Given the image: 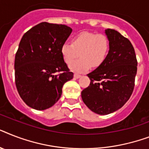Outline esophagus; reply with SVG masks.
<instances>
[{"label":"esophagus","instance_id":"obj_1","mask_svg":"<svg viewBox=\"0 0 149 149\" xmlns=\"http://www.w3.org/2000/svg\"><path fill=\"white\" fill-rule=\"evenodd\" d=\"M81 77V75H79V74H78V73H75L74 74V77L76 79H78V78H79V77Z\"/></svg>","mask_w":149,"mask_h":149}]
</instances>
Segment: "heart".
Segmentation results:
<instances>
[{"label": "heart", "mask_w": 149, "mask_h": 149, "mask_svg": "<svg viewBox=\"0 0 149 149\" xmlns=\"http://www.w3.org/2000/svg\"><path fill=\"white\" fill-rule=\"evenodd\" d=\"M110 48L108 37L102 33L81 32L74 36L72 43H64L61 47V54L66 63L81 57L70 65L71 70L76 72H85L91 66L97 68L106 60Z\"/></svg>", "instance_id": "obj_1"}]
</instances>
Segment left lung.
Returning <instances> with one entry per match:
<instances>
[{
    "label": "left lung",
    "instance_id": "8db88e82",
    "mask_svg": "<svg viewBox=\"0 0 149 149\" xmlns=\"http://www.w3.org/2000/svg\"><path fill=\"white\" fill-rule=\"evenodd\" d=\"M110 48L103 63L87 75L90 84L81 93L87 107L100 115L118 110L129 100L135 86L137 59L128 38L107 29Z\"/></svg>",
    "mask_w": 149,
    "mask_h": 149
}]
</instances>
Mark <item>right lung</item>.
I'll list each match as a JSON object with an SVG mask.
<instances>
[{
  "label": "right lung",
  "mask_w": 149,
  "mask_h": 149,
  "mask_svg": "<svg viewBox=\"0 0 149 149\" xmlns=\"http://www.w3.org/2000/svg\"><path fill=\"white\" fill-rule=\"evenodd\" d=\"M72 31L64 24L42 22L23 36L14 60L15 84L31 108L43 110L54 106L64 83L73 77L61 54Z\"/></svg>",
  "instance_id": "add662e5"
}]
</instances>
